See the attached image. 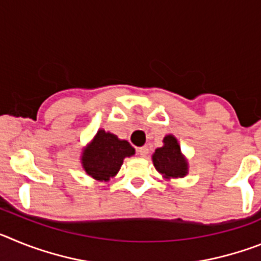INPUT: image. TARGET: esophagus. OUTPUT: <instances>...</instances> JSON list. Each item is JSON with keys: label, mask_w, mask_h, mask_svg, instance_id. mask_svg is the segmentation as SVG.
Here are the masks:
<instances>
[{"label": "esophagus", "mask_w": 261, "mask_h": 261, "mask_svg": "<svg viewBox=\"0 0 261 261\" xmlns=\"http://www.w3.org/2000/svg\"><path fill=\"white\" fill-rule=\"evenodd\" d=\"M137 153H138V155H140V156H146L147 153H149V149H147V146L138 147Z\"/></svg>", "instance_id": "obj_1"}]
</instances>
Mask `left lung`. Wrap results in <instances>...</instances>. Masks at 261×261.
<instances>
[{"label":"left lung","mask_w":261,"mask_h":261,"mask_svg":"<svg viewBox=\"0 0 261 261\" xmlns=\"http://www.w3.org/2000/svg\"><path fill=\"white\" fill-rule=\"evenodd\" d=\"M151 159L155 170L165 179L184 177L188 174V162L181 154L180 145L172 135L163 138V146L155 149Z\"/></svg>","instance_id":"1"}]
</instances>
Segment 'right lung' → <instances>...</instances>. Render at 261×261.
I'll return each instance as SVG.
<instances>
[{
	"label": "right lung",
	"instance_id": "1",
	"mask_svg": "<svg viewBox=\"0 0 261 261\" xmlns=\"http://www.w3.org/2000/svg\"><path fill=\"white\" fill-rule=\"evenodd\" d=\"M133 154L135 149L128 141L99 129L93 141L82 151L81 163L86 174L95 180L108 181L119 172L124 158Z\"/></svg>",
	"mask_w": 261,
	"mask_h": 261
}]
</instances>
